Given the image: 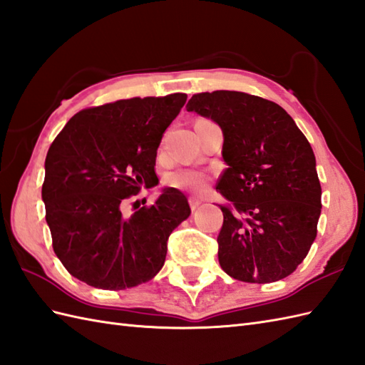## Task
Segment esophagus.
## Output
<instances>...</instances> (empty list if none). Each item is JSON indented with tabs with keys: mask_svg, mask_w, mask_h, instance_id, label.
Instances as JSON below:
<instances>
[{
	"mask_svg": "<svg viewBox=\"0 0 365 365\" xmlns=\"http://www.w3.org/2000/svg\"><path fill=\"white\" fill-rule=\"evenodd\" d=\"M189 205H190V209H192V210H195V209H198V206L201 205V200H198V198H195V197H190V198H189Z\"/></svg>",
	"mask_w": 365,
	"mask_h": 365,
	"instance_id": "obj_1",
	"label": "esophagus"
}]
</instances>
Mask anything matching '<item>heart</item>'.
<instances>
[{"mask_svg":"<svg viewBox=\"0 0 365 365\" xmlns=\"http://www.w3.org/2000/svg\"><path fill=\"white\" fill-rule=\"evenodd\" d=\"M207 182H209V175L193 168L176 170V172L170 173L167 178L168 185H172L175 189L192 192V193L203 192L206 189Z\"/></svg>","mask_w":365,"mask_h":365,"instance_id":"b5f03b06","label":"heart"}]
</instances>
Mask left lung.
I'll return each instance as SVG.
<instances>
[{
  "instance_id": "left-lung-1",
  "label": "left lung",
  "mask_w": 365,
  "mask_h": 365,
  "mask_svg": "<svg viewBox=\"0 0 365 365\" xmlns=\"http://www.w3.org/2000/svg\"><path fill=\"white\" fill-rule=\"evenodd\" d=\"M189 112L223 129L225 170L218 262L234 279L279 281L303 262L317 236L322 187L315 156L279 104L234 91L195 93Z\"/></svg>"
}]
</instances>
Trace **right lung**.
I'll return each instance as SVG.
<instances>
[{
	"mask_svg": "<svg viewBox=\"0 0 365 365\" xmlns=\"http://www.w3.org/2000/svg\"><path fill=\"white\" fill-rule=\"evenodd\" d=\"M187 95L129 98L79 110L51 143L42 198L53 250L86 284L121 290L162 269L167 240L190 215L180 190L123 214L142 185L155 187L158 147Z\"/></svg>",
	"mask_w": 365,
	"mask_h": 365,
	"instance_id": "add662e5",
	"label": "right lung"
}]
</instances>
